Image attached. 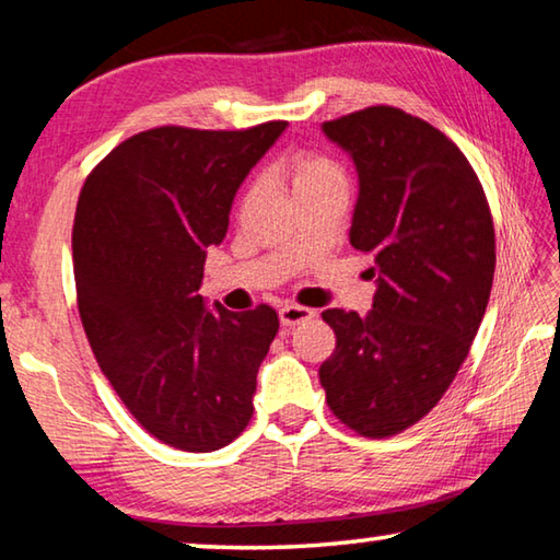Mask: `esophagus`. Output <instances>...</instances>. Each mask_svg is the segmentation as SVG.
Listing matches in <instances>:
<instances>
[{"label":"esophagus","instance_id":"1","mask_svg":"<svg viewBox=\"0 0 560 560\" xmlns=\"http://www.w3.org/2000/svg\"><path fill=\"white\" fill-rule=\"evenodd\" d=\"M316 311L314 308H306V306H296V303H289V306L279 308V320L283 328H291V326H299L303 320L314 318Z\"/></svg>","mask_w":560,"mask_h":560}]
</instances>
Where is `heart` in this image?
<instances>
[{
  "instance_id": "1",
  "label": "heart",
  "mask_w": 560,
  "mask_h": 560,
  "mask_svg": "<svg viewBox=\"0 0 560 560\" xmlns=\"http://www.w3.org/2000/svg\"><path fill=\"white\" fill-rule=\"evenodd\" d=\"M273 175L289 185L293 200L303 202L324 192H348V173L336 158L314 153V150H289L273 165ZM257 183H249L242 195V205L257 197Z\"/></svg>"
}]
</instances>
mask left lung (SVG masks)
<instances>
[{"label":"left lung","mask_w":560,"mask_h":560,"mask_svg":"<svg viewBox=\"0 0 560 560\" xmlns=\"http://www.w3.org/2000/svg\"><path fill=\"white\" fill-rule=\"evenodd\" d=\"M353 155L360 195L350 244L371 254L373 308H328L336 350L318 377L340 422L371 440L420 422L447 393L485 318L494 220L462 150L393 106L324 122Z\"/></svg>","instance_id":"1"}]
</instances>
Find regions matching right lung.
I'll use <instances>...</instances> for the list:
<instances>
[{
	"mask_svg": "<svg viewBox=\"0 0 560 560\" xmlns=\"http://www.w3.org/2000/svg\"><path fill=\"white\" fill-rule=\"evenodd\" d=\"M283 128H150L113 148L81 187L71 244L83 330L128 412L175 450H222L252 420L277 311L217 303L212 314L197 291L236 189Z\"/></svg>",
	"mask_w": 560,
	"mask_h": 560,
	"instance_id": "obj_1",
	"label": "right lung"
}]
</instances>
